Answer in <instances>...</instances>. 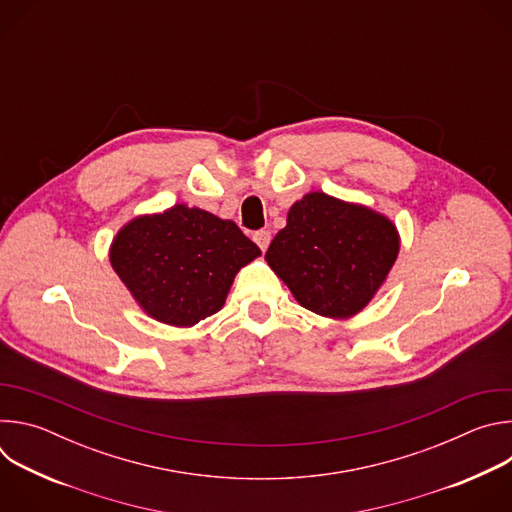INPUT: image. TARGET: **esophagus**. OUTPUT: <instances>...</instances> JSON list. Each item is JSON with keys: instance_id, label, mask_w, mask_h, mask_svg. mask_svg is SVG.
<instances>
[{"instance_id": "esophagus-1", "label": "esophagus", "mask_w": 512, "mask_h": 512, "mask_svg": "<svg viewBox=\"0 0 512 512\" xmlns=\"http://www.w3.org/2000/svg\"><path fill=\"white\" fill-rule=\"evenodd\" d=\"M253 241L259 245L261 251H267V247H269V243H271V233H269V231H257V233L253 235Z\"/></svg>"}]
</instances>
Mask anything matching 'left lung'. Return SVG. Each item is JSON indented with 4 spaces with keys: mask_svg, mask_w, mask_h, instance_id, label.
I'll use <instances>...</instances> for the list:
<instances>
[{
    "mask_svg": "<svg viewBox=\"0 0 512 512\" xmlns=\"http://www.w3.org/2000/svg\"><path fill=\"white\" fill-rule=\"evenodd\" d=\"M399 253L387 216L310 192L287 212L265 259L294 298L326 318H350L371 302Z\"/></svg>",
    "mask_w": 512,
    "mask_h": 512,
    "instance_id": "1",
    "label": "left lung"
}]
</instances>
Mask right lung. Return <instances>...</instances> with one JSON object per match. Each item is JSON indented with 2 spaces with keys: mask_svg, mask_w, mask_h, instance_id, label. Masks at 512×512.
<instances>
[{
  "mask_svg": "<svg viewBox=\"0 0 512 512\" xmlns=\"http://www.w3.org/2000/svg\"><path fill=\"white\" fill-rule=\"evenodd\" d=\"M259 255L233 221L176 204L125 225L109 259L145 312L188 328L223 308L237 271Z\"/></svg>",
  "mask_w": 512,
  "mask_h": 512,
  "instance_id": "right-lung-1",
  "label": "right lung"
}]
</instances>
